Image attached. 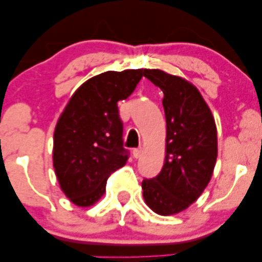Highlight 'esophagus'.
I'll return each mask as SVG.
<instances>
[{
  "label": "esophagus",
  "mask_w": 262,
  "mask_h": 262,
  "mask_svg": "<svg viewBox=\"0 0 262 262\" xmlns=\"http://www.w3.org/2000/svg\"><path fill=\"white\" fill-rule=\"evenodd\" d=\"M140 155H141V148H138V149L133 150V156L135 159L140 158Z\"/></svg>",
  "instance_id": "34e87169"
}]
</instances>
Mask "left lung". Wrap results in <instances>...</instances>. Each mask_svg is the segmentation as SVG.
<instances>
[{"mask_svg": "<svg viewBox=\"0 0 262 262\" xmlns=\"http://www.w3.org/2000/svg\"><path fill=\"white\" fill-rule=\"evenodd\" d=\"M144 76L164 93L166 155L160 173L141 182L143 196L158 214H176L208 185L218 154L217 128L209 107L188 81L158 69H145Z\"/></svg>", "mask_w": 262, "mask_h": 262, "instance_id": "obj_1", "label": "left lung"}]
</instances>
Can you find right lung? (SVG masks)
<instances>
[{
  "label": "right lung",
  "mask_w": 262,
  "mask_h": 262,
  "mask_svg": "<svg viewBox=\"0 0 262 262\" xmlns=\"http://www.w3.org/2000/svg\"><path fill=\"white\" fill-rule=\"evenodd\" d=\"M144 70L106 71L82 83L60 116L54 132L53 161L62 192L79 207L97 202L114 171L124 166L118 101L133 93Z\"/></svg>",
  "instance_id": "right-lung-1"
}]
</instances>
